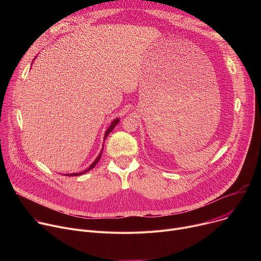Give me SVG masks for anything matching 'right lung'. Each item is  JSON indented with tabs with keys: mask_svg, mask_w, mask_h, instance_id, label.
Wrapping results in <instances>:
<instances>
[{
	"mask_svg": "<svg viewBox=\"0 0 261 261\" xmlns=\"http://www.w3.org/2000/svg\"><path fill=\"white\" fill-rule=\"evenodd\" d=\"M120 122V119H116V120H114L113 122H111V124H110V126L108 127V129L105 131V134H104V141H105V139H106V137L108 136V134L113 131L114 129H115V127L118 125V123ZM102 151H103V147H102ZM102 151L100 152V154L98 155V157L95 159V161L90 165V167L87 169V170H85V171H83V172H75V173H69V174H65V175H68V176H77V175H81V174H84L85 172H88V171H90L91 169H93L95 166H96V164L98 163V161L100 160V158H101V155H102Z\"/></svg>",
	"mask_w": 261,
	"mask_h": 261,
	"instance_id": "1",
	"label": "right lung"
}]
</instances>
